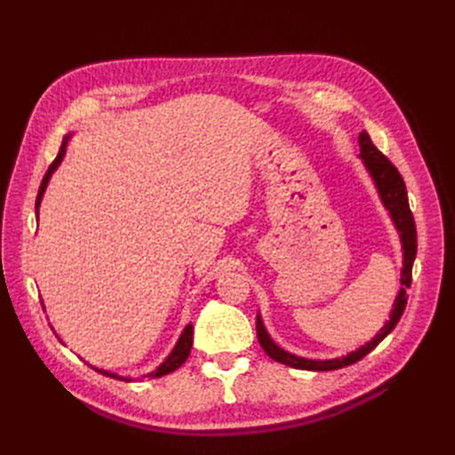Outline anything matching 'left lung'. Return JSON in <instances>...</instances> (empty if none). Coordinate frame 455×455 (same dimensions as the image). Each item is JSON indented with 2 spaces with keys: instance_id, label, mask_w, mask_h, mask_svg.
Segmentation results:
<instances>
[{
  "instance_id": "obj_1",
  "label": "left lung",
  "mask_w": 455,
  "mask_h": 455,
  "mask_svg": "<svg viewBox=\"0 0 455 455\" xmlns=\"http://www.w3.org/2000/svg\"><path fill=\"white\" fill-rule=\"evenodd\" d=\"M359 146H361V157L366 164L368 172L374 178V182L379 189V196L383 204L387 206V211L391 212L393 222L396 229L401 231V239H403V249H404V267H403V277L401 283L404 288H410L411 284V266H414L416 252H418V233H416V224H414V214L410 211L408 204V194H406V186L401 172L395 167V164L385 157L381 151L374 146V142L370 140V136L366 131L359 134ZM401 288L396 299H395V309L391 313L389 323H385V326L379 330V334L371 339L366 346H363L359 351H353L347 356H341V359H332V361H309V359H301V356L291 355L283 351L279 346H275L271 338L267 336L264 324H261V319L258 316L256 319V334L261 349L271 356L273 361H277L281 364H286L291 368L298 370H313V371H328V370H338V368H346L349 364H355L356 361H361L363 356H366L371 349L378 347V343L387 336L391 330L396 326V323L401 321V316L406 309V291Z\"/></svg>"
}]
</instances>
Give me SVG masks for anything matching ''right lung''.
Here are the masks:
<instances>
[{"label": "right lung", "instance_id": "right-lung-1", "mask_svg": "<svg viewBox=\"0 0 455 455\" xmlns=\"http://www.w3.org/2000/svg\"><path fill=\"white\" fill-rule=\"evenodd\" d=\"M66 144H68V136H64L62 146H60V149H59V156L54 157V161L49 164V171L45 172L44 180H41V186H39V191H37V199H36V214H37V206H39V203H41V196H44V191H45L47 182H49V178H51V172L59 167V163H60V161H62V157H64ZM191 343H194V324L189 323V324L184 328V332H182L180 339H178L176 347H174V349H172V353L169 355V359L164 361V363H163L156 371H151V374H148V378H149V379L161 378V376H164V374H171V371H174L176 368H180V366L186 363L188 356H189ZM92 370L100 371V374H104V376H108V378H117L116 374H109V371H106V370H99V368H94V366H92ZM117 379H121V378H117Z\"/></svg>", "mask_w": 455, "mask_h": 455}]
</instances>
